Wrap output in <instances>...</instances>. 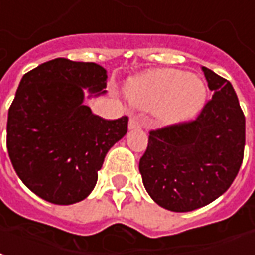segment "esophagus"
Wrapping results in <instances>:
<instances>
[{
    "label": "esophagus",
    "mask_w": 255,
    "mask_h": 255,
    "mask_svg": "<svg viewBox=\"0 0 255 255\" xmlns=\"http://www.w3.org/2000/svg\"><path fill=\"white\" fill-rule=\"evenodd\" d=\"M128 128H129V130H134V129H140L141 128V124L137 121L134 117L133 118L129 119V125H128Z\"/></svg>",
    "instance_id": "34e87169"
}]
</instances>
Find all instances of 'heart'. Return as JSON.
<instances>
[{"instance_id":"b5f03b06","label":"heart","mask_w":255,"mask_h":255,"mask_svg":"<svg viewBox=\"0 0 255 255\" xmlns=\"http://www.w3.org/2000/svg\"><path fill=\"white\" fill-rule=\"evenodd\" d=\"M125 96L134 107L153 110L160 124L174 125L192 118L202 108L206 86L187 71L165 68L131 79Z\"/></svg>"}]
</instances>
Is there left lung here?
<instances>
[{"mask_svg": "<svg viewBox=\"0 0 255 255\" xmlns=\"http://www.w3.org/2000/svg\"><path fill=\"white\" fill-rule=\"evenodd\" d=\"M211 100L192 122L149 133L138 165L155 203L185 213L209 205L231 187L243 160L246 121L229 81L202 67Z\"/></svg>", "mask_w": 255, "mask_h": 255, "instance_id": "1", "label": "left lung"}]
</instances>
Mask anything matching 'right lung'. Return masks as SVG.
I'll return each mask as SVG.
<instances>
[{
  "label": "right lung",
  "instance_id": "obj_1",
  "mask_svg": "<svg viewBox=\"0 0 255 255\" xmlns=\"http://www.w3.org/2000/svg\"><path fill=\"white\" fill-rule=\"evenodd\" d=\"M107 70L96 63L55 59L23 75L9 108L6 147L23 184L46 202L88 198L106 155L128 131V118L107 121L88 99L107 93Z\"/></svg>",
  "mask_w": 255,
  "mask_h": 255
}]
</instances>
